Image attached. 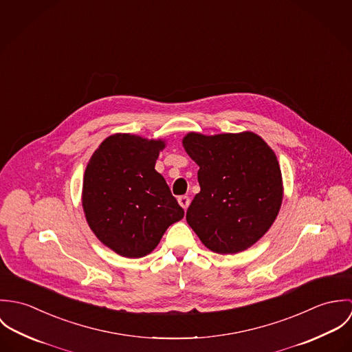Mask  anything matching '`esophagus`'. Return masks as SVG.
<instances>
[{
	"label": "esophagus",
	"instance_id": "1",
	"mask_svg": "<svg viewBox=\"0 0 352 352\" xmlns=\"http://www.w3.org/2000/svg\"><path fill=\"white\" fill-rule=\"evenodd\" d=\"M177 201H179V204H180L184 210H187V207H188V206H190V203H191L190 198H188V197H186V195L179 197V198H177Z\"/></svg>",
	"mask_w": 352,
	"mask_h": 352
}]
</instances>
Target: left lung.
Instances as JSON below:
<instances>
[{"label":"left lung","mask_w":352,"mask_h":352,"mask_svg":"<svg viewBox=\"0 0 352 352\" xmlns=\"http://www.w3.org/2000/svg\"><path fill=\"white\" fill-rule=\"evenodd\" d=\"M183 146L199 166L201 186L187 210L188 225L215 253L251 248L272 226L283 201L274 151L252 131L188 133Z\"/></svg>","instance_id":"1"}]
</instances>
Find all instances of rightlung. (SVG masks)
<instances>
[{"instance_id": "obj_1", "label": "right lung", "mask_w": 352, "mask_h": 352, "mask_svg": "<svg viewBox=\"0 0 352 352\" xmlns=\"http://www.w3.org/2000/svg\"><path fill=\"white\" fill-rule=\"evenodd\" d=\"M165 145V140L118 133L101 142L87 165L81 195L87 222L105 247L123 257L149 254L184 217L154 169Z\"/></svg>"}]
</instances>
